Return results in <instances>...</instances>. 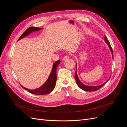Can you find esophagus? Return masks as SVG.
<instances>
[{
	"mask_svg": "<svg viewBox=\"0 0 127 127\" xmlns=\"http://www.w3.org/2000/svg\"><path fill=\"white\" fill-rule=\"evenodd\" d=\"M69 59V57L68 56H65L63 58V60H67Z\"/></svg>",
	"mask_w": 127,
	"mask_h": 127,
	"instance_id": "obj_1",
	"label": "esophagus"
}]
</instances>
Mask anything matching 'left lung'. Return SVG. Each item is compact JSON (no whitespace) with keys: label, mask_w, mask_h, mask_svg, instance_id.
Returning a JSON list of instances; mask_svg holds the SVG:
<instances>
[{"label":"left lung","mask_w":127,"mask_h":127,"mask_svg":"<svg viewBox=\"0 0 127 127\" xmlns=\"http://www.w3.org/2000/svg\"><path fill=\"white\" fill-rule=\"evenodd\" d=\"M104 39L105 40V42L106 43H107V44L108 45V46L109 47V48L111 50V53H112V57H113V50H112V47H111V44L110 43L109 41L107 40V37L105 36L104 37ZM76 67H77V64H76ZM77 69V68H76ZM75 79H76V83L77 84V85L81 88L82 90L85 91H88V92H92V91H97L98 90H99V88H101L103 85H104L106 83V82L108 81L109 79L107 80V81L106 82H105L104 84H102V85H98V86H86L85 85H84V84H83L80 81L78 77V76H77V69H76V72H75Z\"/></svg>","instance_id":"left-lung-1"}]
</instances>
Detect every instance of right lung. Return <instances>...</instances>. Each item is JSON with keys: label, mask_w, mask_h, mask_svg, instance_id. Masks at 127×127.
Instances as JSON below:
<instances>
[{"label": "right lung", "mask_w": 127, "mask_h": 127, "mask_svg": "<svg viewBox=\"0 0 127 127\" xmlns=\"http://www.w3.org/2000/svg\"><path fill=\"white\" fill-rule=\"evenodd\" d=\"M41 28H35V27H30L28 28L22 34V35L18 39V40H21L22 38L25 37L26 36L28 35L29 34L31 33L32 32L34 31H39L41 30ZM60 63V60L56 61V62L53 64L52 69L51 72L50 74L49 78L43 85L40 86L39 88H37L36 89L34 90H30L28 89L23 86L22 87L25 89L26 90L29 92L30 93L35 94V95H44L49 94L51 92H52L53 89H54L55 86H56V82L57 80V68L58 66Z\"/></svg>", "instance_id": "add662e5"}]
</instances>
